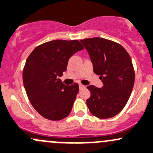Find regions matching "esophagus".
<instances>
[{"mask_svg": "<svg viewBox=\"0 0 153 153\" xmlns=\"http://www.w3.org/2000/svg\"><path fill=\"white\" fill-rule=\"evenodd\" d=\"M79 88L80 89H83V88H85V85H82V84H79Z\"/></svg>", "mask_w": 153, "mask_h": 153, "instance_id": "1", "label": "esophagus"}]
</instances>
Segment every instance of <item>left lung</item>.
Returning <instances> with one entry per match:
<instances>
[{"label":"left lung","mask_w":153,"mask_h":153,"mask_svg":"<svg viewBox=\"0 0 153 153\" xmlns=\"http://www.w3.org/2000/svg\"><path fill=\"white\" fill-rule=\"evenodd\" d=\"M93 65V71L99 75L102 88L87 87L90 97L87 106L93 115L106 119L122 111L132 92L135 72L128 52L120 44L102 38L80 40Z\"/></svg>","instance_id":"1"}]
</instances>
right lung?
I'll list each match as a JSON object with an SVG mask.
<instances>
[{
	"instance_id": "obj_1",
	"label": "right lung",
	"mask_w": 153,
	"mask_h": 153,
	"mask_svg": "<svg viewBox=\"0 0 153 153\" xmlns=\"http://www.w3.org/2000/svg\"><path fill=\"white\" fill-rule=\"evenodd\" d=\"M83 49L78 40H54L38 46L26 60L25 89L34 109L46 119L60 120L70 114L79 85H65L58 77L66 71L70 57Z\"/></svg>"
}]
</instances>
